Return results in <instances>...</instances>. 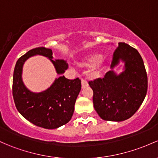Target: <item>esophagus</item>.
<instances>
[{
    "mask_svg": "<svg viewBox=\"0 0 158 158\" xmlns=\"http://www.w3.org/2000/svg\"><path fill=\"white\" fill-rule=\"evenodd\" d=\"M81 82H82V89H85V88H86L88 85H89V83H88V82L85 80V79H81Z\"/></svg>",
    "mask_w": 158,
    "mask_h": 158,
    "instance_id": "34e87169",
    "label": "esophagus"
}]
</instances>
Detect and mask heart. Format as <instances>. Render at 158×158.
Instances as JSON below:
<instances>
[{"label": "heart", "mask_w": 158, "mask_h": 158, "mask_svg": "<svg viewBox=\"0 0 158 158\" xmlns=\"http://www.w3.org/2000/svg\"><path fill=\"white\" fill-rule=\"evenodd\" d=\"M106 57L99 56L98 54H91L88 56L85 60L82 63V65L85 66H93V70L95 74L98 73L101 68L105 63Z\"/></svg>", "instance_id": "1"}]
</instances>
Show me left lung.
<instances>
[{"label": "left lung", "mask_w": 158, "mask_h": 158, "mask_svg": "<svg viewBox=\"0 0 158 158\" xmlns=\"http://www.w3.org/2000/svg\"><path fill=\"white\" fill-rule=\"evenodd\" d=\"M125 64L124 71L117 75L113 70L89 82L93 90V104L101 119L123 121L130 118L145 99L148 90V77L143 60L134 48L119 42L113 55L110 67Z\"/></svg>", "instance_id": "8db88e82"}]
</instances>
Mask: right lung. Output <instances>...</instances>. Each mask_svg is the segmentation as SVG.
<instances>
[{
	"label": "right lung",
	"mask_w": 158,
	"mask_h": 158,
	"mask_svg": "<svg viewBox=\"0 0 158 158\" xmlns=\"http://www.w3.org/2000/svg\"><path fill=\"white\" fill-rule=\"evenodd\" d=\"M42 55L49 58L58 74L67 69L68 64L64 60L53 59L52 50L44 47L31 49L18 59L13 77V97L15 105L21 115L37 127L44 129H57L65 125L73 117L74 105L81 90L79 78L68 79L60 76L52 85L42 92H31L23 84V66L29 57Z\"/></svg>",
	"instance_id": "1"
}]
</instances>
